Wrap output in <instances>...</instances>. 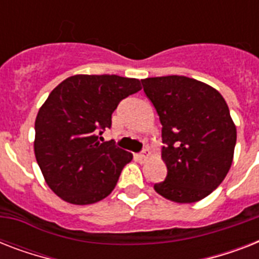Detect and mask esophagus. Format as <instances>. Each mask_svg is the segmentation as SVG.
<instances>
[{
    "mask_svg": "<svg viewBox=\"0 0 259 259\" xmlns=\"http://www.w3.org/2000/svg\"><path fill=\"white\" fill-rule=\"evenodd\" d=\"M136 157H137V160H140V161H142V160H146V158L149 157V150L144 149L142 152H140V153L136 154Z\"/></svg>",
    "mask_w": 259,
    "mask_h": 259,
    "instance_id": "obj_1",
    "label": "esophagus"
}]
</instances>
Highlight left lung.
<instances>
[{"mask_svg": "<svg viewBox=\"0 0 259 259\" xmlns=\"http://www.w3.org/2000/svg\"><path fill=\"white\" fill-rule=\"evenodd\" d=\"M161 122L165 180L154 191L176 203L208 196L229 173L237 129L217 90L179 75L141 80Z\"/></svg>", "mask_w": 259, "mask_h": 259, "instance_id": "obj_1", "label": "left lung"}]
</instances>
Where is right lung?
<instances>
[{"label":"right lung","mask_w":259,"mask_h":259,"mask_svg":"<svg viewBox=\"0 0 259 259\" xmlns=\"http://www.w3.org/2000/svg\"><path fill=\"white\" fill-rule=\"evenodd\" d=\"M138 79L75 75L52 90L34 122V154L47 184L63 200L93 204L109 196L133 154L102 134Z\"/></svg>","instance_id":"obj_1"}]
</instances>
